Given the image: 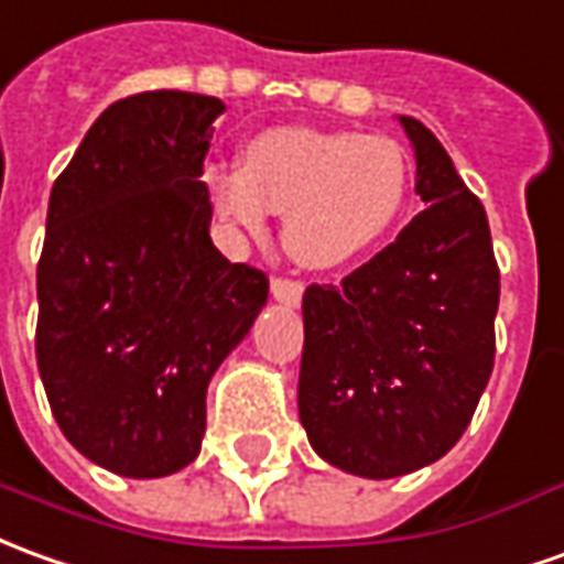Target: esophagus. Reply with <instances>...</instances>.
Returning <instances> with one entry per match:
<instances>
[{"label":"esophagus","instance_id":"34e87169","mask_svg":"<svg viewBox=\"0 0 564 564\" xmlns=\"http://www.w3.org/2000/svg\"><path fill=\"white\" fill-rule=\"evenodd\" d=\"M302 283L293 281V278H271V295L283 302V305H299L302 302Z\"/></svg>","mask_w":564,"mask_h":564}]
</instances>
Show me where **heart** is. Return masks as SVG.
Returning <instances> with one entry per match:
<instances>
[{
    "mask_svg": "<svg viewBox=\"0 0 564 564\" xmlns=\"http://www.w3.org/2000/svg\"><path fill=\"white\" fill-rule=\"evenodd\" d=\"M409 159L388 137L274 128L243 149V167L216 164L207 192L216 214L265 231L283 214V243L305 269H338L384 241L409 198Z\"/></svg>",
    "mask_w": 564,
    "mask_h": 564,
    "instance_id": "b5f03b06",
    "label": "heart"
}]
</instances>
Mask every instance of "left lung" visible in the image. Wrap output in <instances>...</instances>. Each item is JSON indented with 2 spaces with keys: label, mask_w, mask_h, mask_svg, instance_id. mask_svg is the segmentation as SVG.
Returning a JSON list of instances; mask_svg holds the SVG:
<instances>
[{
  "label": "left lung",
  "mask_w": 564,
  "mask_h": 564,
  "mask_svg": "<svg viewBox=\"0 0 564 564\" xmlns=\"http://www.w3.org/2000/svg\"><path fill=\"white\" fill-rule=\"evenodd\" d=\"M400 121L427 207L341 283L302 295L299 419L323 460L366 479L412 474L458 443L495 366L501 299L482 200L419 118Z\"/></svg>",
  "instance_id": "1"
}]
</instances>
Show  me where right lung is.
I'll use <instances>...</instances> for the list:
<instances>
[{
  "mask_svg": "<svg viewBox=\"0 0 564 564\" xmlns=\"http://www.w3.org/2000/svg\"><path fill=\"white\" fill-rule=\"evenodd\" d=\"M216 97L143 90L90 124L48 200L35 360L63 436L118 476L198 458L207 384L269 299L210 241Z\"/></svg>",
  "mask_w": 564,
  "mask_h": 564,
  "instance_id": "1",
  "label": "right lung"
}]
</instances>
